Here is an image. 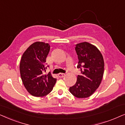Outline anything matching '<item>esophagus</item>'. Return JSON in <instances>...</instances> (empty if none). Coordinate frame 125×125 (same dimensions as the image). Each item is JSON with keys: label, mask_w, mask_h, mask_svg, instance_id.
<instances>
[{"label": "esophagus", "mask_w": 125, "mask_h": 125, "mask_svg": "<svg viewBox=\"0 0 125 125\" xmlns=\"http://www.w3.org/2000/svg\"><path fill=\"white\" fill-rule=\"evenodd\" d=\"M65 75H66V74H64V73H59V74H58V76H59V78H63V77H64Z\"/></svg>", "instance_id": "esophagus-1"}]
</instances>
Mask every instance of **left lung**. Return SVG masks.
Returning <instances> with one entry per match:
<instances>
[{"mask_svg":"<svg viewBox=\"0 0 125 125\" xmlns=\"http://www.w3.org/2000/svg\"><path fill=\"white\" fill-rule=\"evenodd\" d=\"M75 49L78 58L77 68L81 73L69 90L75 97L85 98L100 85L104 73V58L97 47L86 42L76 44Z\"/></svg>","mask_w":125,"mask_h":125,"instance_id":"1","label":"left lung"}]
</instances>
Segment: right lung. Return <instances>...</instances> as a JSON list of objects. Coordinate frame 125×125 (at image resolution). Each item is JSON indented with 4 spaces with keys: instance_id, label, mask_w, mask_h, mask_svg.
I'll return each mask as SVG.
<instances>
[{
    "instance_id": "obj_1",
    "label": "right lung",
    "mask_w": 125,
    "mask_h": 125,
    "mask_svg": "<svg viewBox=\"0 0 125 125\" xmlns=\"http://www.w3.org/2000/svg\"><path fill=\"white\" fill-rule=\"evenodd\" d=\"M50 49L49 43L36 42L23 53L20 63L21 81L32 96H44L52 91L56 79L46 72V58Z\"/></svg>"
}]
</instances>
